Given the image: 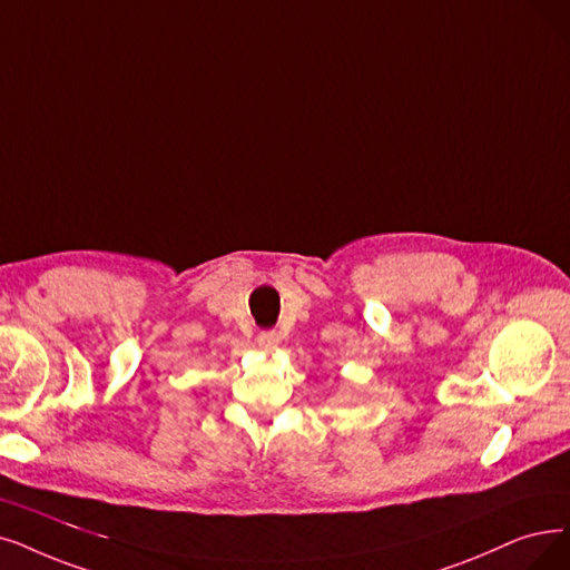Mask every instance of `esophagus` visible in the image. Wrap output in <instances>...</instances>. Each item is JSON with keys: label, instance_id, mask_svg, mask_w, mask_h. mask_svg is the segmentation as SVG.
<instances>
[{"label": "esophagus", "instance_id": "34e87169", "mask_svg": "<svg viewBox=\"0 0 570 570\" xmlns=\"http://www.w3.org/2000/svg\"><path fill=\"white\" fill-rule=\"evenodd\" d=\"M257 346L262 351H276L281 346V336L276 332H262L257 336Z\"/></svg>", "mask_w": 570, "mask_h": 570}]
</instances>
